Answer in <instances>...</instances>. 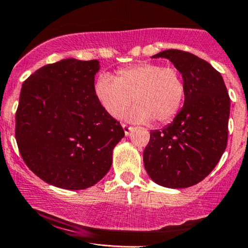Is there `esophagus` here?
Wrapping results in <instances>:
<instances>
[{"label":"esophagus","instance_id":"esophagus-1","mask_svg":"<svg viewBox=\"0 0 248 248\" xmlns=\"http://www.w3.org/2000/svg\"><path fill=\"white\" fill-rule=\"evenodd\" d=\"M122 128H124V134H126V135H129L130 132H132V130H133V127L128 126V124H122Z\"/></svg>","mask_w":248,"mask_h":248}]
</instances>
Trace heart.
Instances as JSON below:
<instances>
[{
    "label": "heart",
    "mask_w": 248,
    "mask_h": 248,
    "mask_svg": "<svg viewBox=\"0 0 248 248\" xmlns=\"http://www.w3.org/2000/svg\"><path fill=\"white\" fill-rule=\"evenodd\" d=\"M94 93L103 109L118 118L134 101L127 113L132 122L166 124L180 113L186 97V84L174 67L155 62L121 68L114 78L101 74L94 84Z\"/></svg>",
    "instance_id": "heart-1"
}]
</instances>
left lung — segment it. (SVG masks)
<instances>
[{"instance_id": "obj_1", "label": "left lung", "mask_w": 248, "mask_h": 248, "mask_svg": "<svg viewBox=\"0 0 248 248\" xmlns=\"http://www.w3.org/2000/svg\"><path fill=\"white\" fill-rule=\"evenodd\" d=\"M152 58L172 62L184 78L186 97L180 113L168 126L151 132L143 165L160 186L186 188L203 180L224 154L230 95L221 74L193 54L168 49Z\"/></svg>"}]
</instances>
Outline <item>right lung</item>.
Listing matches in <instances>:
<instances>
[{"label":"right lung","instance_id":"right-lung-1","mask_svg":"<svg viewBox=\"0 0 248 248\" xmlns=\"http://www.w3.org/2000/svg\"><path fill=\"white\" fill-rule=\"evenodd\" d=\"M97 60L64 59L24 81L16 110L15 138L32 173L60 188L86 189L111 166L124 137L94 93Z\"/></svg>","mask_w":248,"mask_h":248}]
</instances>
